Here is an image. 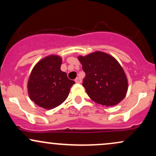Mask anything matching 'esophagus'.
I'll use <instances>...</instances> for the list:
<instances>
[{"instance_id": "1", "label": "esophagus", "mask_w": 156, "mask_h": 156, "mask_svg": "<svg viewBox=\"0 0 156 156\" xmlns=\"http://www.w3.org/2000/svg\"><path fill=\"white\" fill-rule=\"evenodd\" d=\"M75 81H76V83H81L82 80L79 78V77H77L76 79H75Z\"/></svg>"}]
</instances>
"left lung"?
<instances>
[{
    "label": "left lung",
    "instance_id": "1",
    "mask_svg": "<svg viewBox=\"0 0 156 156\" xmlns=\"http://www.w3.org/2000/svg\"><path fill=\"white\" fill-rule=\"evenodd\" d=\"M86 73L83 87L89 98L98 104L112 106L124 99L128 91L125 73L114 57L97 51L78 57Z\"/></svg>",
    "mask_w": 156,
    "mask_h": 156
}]
</instances>
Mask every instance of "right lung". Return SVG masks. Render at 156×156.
Returning <instances> with one entry per match:
<instances>
[{
    "instance_id": "add662e5",
    "label": "right lung",
    "mask_w": 156,
    "mask_h": 156,
    "mask_svg": "<svg viewBox=\"0 0 156 156\" xmlns=\"http://www.w3.org/2000/svg\"><path fill=\"white\" fill-rule=\"evenodd\" d=\"M62 59L51 55L42 58L32 69L28 82V92L32 101L44 109H52L67 99L75 83L61 70Z\"/></svg>"
}]
</instances>
